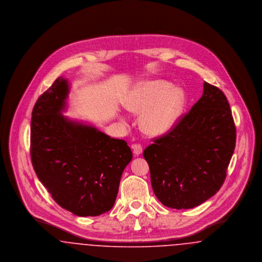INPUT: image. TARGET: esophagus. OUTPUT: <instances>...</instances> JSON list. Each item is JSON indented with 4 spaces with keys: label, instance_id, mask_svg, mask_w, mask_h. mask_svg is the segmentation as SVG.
I'll return each mask as SVG.
<instances>
[{
    "label": "esophagus",
    "instance_id": "esophagus-1",
    "mask_svg": "<svg viewBox=\"0 0 262 262\" xmlns=\"http://www.w3.org/2000/svg\"><path fill=\"white\" fill-rule=\"evenodd\" d=\"M132 148H133V151H134V154L137 155V156L140 155L142 153V146L140 144H137V143L133 144Z\"/></svg>",
    "mask_w": 262,
    "mask_h": 262
}]
</instances>
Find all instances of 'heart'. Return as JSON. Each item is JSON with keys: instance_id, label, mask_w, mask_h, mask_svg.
I'll use <instances>...</instances> for the list:
<instances>
[{"instance_id": "obj_1", "label": "heart", "mask_w": 262, "mask_h": 262, "mask_svg": "<svg viewBox=\"0 0 262 262\" xmlns=\"http://www.w3.org/2000/svg\"><path fill=\"white\" fill-rule=\"evenodd\" d=\"M187 106L186 91L165 80H147L133 88L124 99L128 112L140 115L141 129L151 137L169 133Z\"/></svg>"}]
</instances>
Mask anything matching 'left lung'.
<instances>
[{
    "instance_id": "1",
    "label": "left lung",
    "mask_w": 262,
    "mask_h": 262,
    "mask_svg": "<svg viewBox=\"0 0 262 262\" xmlns=\"http://www.w3.org/2000/svg\"><path fill=\"white\" fill-rule=\"evenodd\" d=\"M236 145V126L224 93L204 82L203 94L168 134L143 151L153 191L174 209L199 206L222 187Z\"/></svg>"
}]
</instances>
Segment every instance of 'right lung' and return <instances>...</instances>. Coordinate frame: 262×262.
Returning a JSON list of instances; mask_svg holds the SVG:
<instances>
[{
	"mask_svg": "<svg viewBox=\"0 0 262 262\" xmlns=\"http://www.w3.org/2000/svg\"><path fill=\"white\" fill-rule=\"evenodd\" d=\"M70 83L58 77L34 105L30 154L39 181L61 207L77 216L109 211L133 159L123 139L63 116Z\"/></svg>",
	"mask_w": 262,
	"mask_h": 262,
	"instance_id": "add662e5",
	"label": "right lung"
}]
</instances>
